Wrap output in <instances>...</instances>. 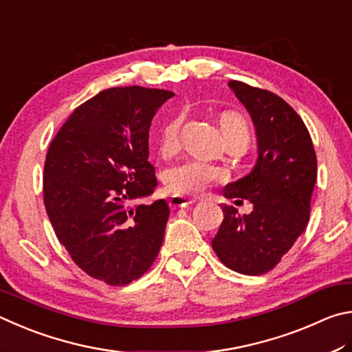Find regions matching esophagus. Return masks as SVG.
I'll return each mask as SVG.
<instances>
[{
    "mask_svg": "<svg viewBox=\"0 0 352 352\" xmlns=\"http://www.w3.org/2000/svg\"><path fill=\"white\" fill-rule=\"evenodd\" d=\"M195 202V199H190V198H184V196H173L170 199V207L173 210H176V208H184V207H188L192 206Z\"/></svg>",
    "mask_w": 352,
    "mask_h": 352,
    "instance_id": "34e87169",
    "label": "esophagus"
}]
</instances>
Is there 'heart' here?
<instances>
[{
	"label": "heart",
	"instance_id": "1",
	"mask_svg": "<svg viewBox=\"0 0 352 352\" xmlns=\"http://www.w3.org/2000/svg\"><path fill=\"white\" fill-rule=\"evenodd\" d=\"M181 117H175L165 123L159 138L160 156L168 159L176 156L181 150ZM221 128L227 142L245 144L250 142V128L241 114L227 111L219 117ZM226 175L212 165L202 162H186L173 166L165 175V186L173 195H199L217 184L224 182Z\"/></svg>",
	"mask_w": 352,
	"mask_h": 352
}]
</instances>
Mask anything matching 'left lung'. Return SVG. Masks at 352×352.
Here are the masks:
<instances>
[{
    "mask_svg": "<svg viewBox=\"0 0 352 352\" xmlns=\"http://www.w3.org/2000/svg\"><path fill=\"white\" fill-rule=\"evenodd\" d=\"M229 86L254 120L258 159L248 176L227 184L224 196L250 201L238 214L223 206L224 219L212 248L219 261L243 275L272 270L305 232L317 181V156L305 122L291 104L267 89L230 80Z\"/></svg>",
    "mask_w": 352,
    "mask_h": 352,
    "instance_id": "1",
    "label": "left lung"
}]
</instances>
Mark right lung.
<instances>
[{
    "label": "right lung",
    "mask_w": 352,
    "mask_h": 352,
    "mask_svg": "<svg viewBox=\"0 0 352 352\" xmlns=\"http://www.w3.org/2000/svg\"><path fill=\"white\" fill-rule=\"evenodd\" d=\"M173 92L117 86L69 116L49 145L43 199L58 241L96 280L125 286L140 278L164 243L168 204L131 207L157 186L148 133Z\"/></svg>",
    "instance_id": "add662e5"
}]
</instances>
